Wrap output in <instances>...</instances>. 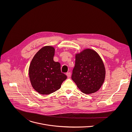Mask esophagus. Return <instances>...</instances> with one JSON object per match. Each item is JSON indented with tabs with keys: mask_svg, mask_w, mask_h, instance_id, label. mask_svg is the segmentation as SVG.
I'll use <instances>...</instances> for the list:
<instances>
[{
	"mask_svg": "<svg viewBox=\"0 0 132 132\" xmlns=\"http://www.w3.org/2000/svg\"><path fill=\"white\" fill-rule=\"evenodd\" d=\"M67 77H68V78H70L71 77V73H67Z\"/></svg>",
	"mask_w": 132,
	"mask_h": 132,
	"instance_id": "esophagus-1",
	"label": "esophagus"
}]
</instances>
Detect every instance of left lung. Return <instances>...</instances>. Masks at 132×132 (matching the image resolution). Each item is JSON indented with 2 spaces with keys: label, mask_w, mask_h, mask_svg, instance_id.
Masks as SVG:
<instances>
[{
  "label": "left lung",
  "mask_w": 132,
  "mask_h": 132,
  "mask_svg": "<svg viewBox=\"0 0 132 132\" xmlns=\"http://www.w3.org/2000/svg\"><path fill=\"white\" fill-rule=\"evenodd\" d=\"M105 74L104 63L94 50L87 49L76 55L72 79L82 93L97 92L104 82Z\"/></svg>",
  "instance_id": "left-lung-1"
}]
</instances>
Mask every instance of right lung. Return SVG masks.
<instances>
[{"label":"right lung","mask_w":132,"mask_h":132,"mask_svg":"<svg viewBox=\"0 0 132 132\" xmlns=\"http://www.w3.org/2000/svg\"><path fill=\"white\" fill-rule=\"evenodd\" d=\"M55 49L51 46L40 49L34 57L29 68L33 88L39 94H49L57 90L67 77L61 72L60 64L53 60Z\"/></svg>","instance_id":"obj_1"}]
</instances>
